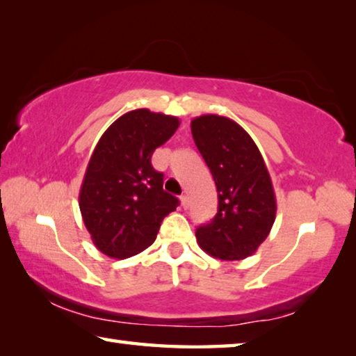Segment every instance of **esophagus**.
Segmentation results:
<instances>
[{
    "label": "esophagus",
    "mask_w": 356,
    "mask_h": 356,
    "mask_svg": "<svg viewBox=\"0 0 356 356\" xmlns=\"http://www.w3.org/2000/svg\"><path fill=\"white\" fill-rule=\"evenodd\" d=\"M180 202H182V207H184V209L188 207V196H186V195L180 196Z\"/></svg>",
    "instance_id": "obj_1"
}]
</instances>
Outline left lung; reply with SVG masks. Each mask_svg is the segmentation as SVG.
I'll use <instances>...</instances> for the list:
<instances>
[{
	"label": "left lung",
	"instance_id": "obj_1",
	"mask_svg": "<svg viewBox=\"0 0 356 356\" xmlns=\"http://www.w3.org/2000/svg\"><path fill=\"white\" fill-rule=\"evenodd\" d=\"M191 134L218 193V212L196 229L197 245L221 261L248 257L268 237L276 216L272 179L262 155L237 122L218 114L193 119Z\"/></svg>",
	"mask_w": 356,
	"mask_h": 356
}]
</instances>
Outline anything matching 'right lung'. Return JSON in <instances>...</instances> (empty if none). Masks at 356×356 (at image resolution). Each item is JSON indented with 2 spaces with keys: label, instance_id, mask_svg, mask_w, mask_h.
Wrapping results in <instances>:
<instances>
[{
  "label": "right lung",
  "instance_id": "1",
  "mask_svg": "<svg viewBox=\"0 0 356 356\" xmlns=\"http://www.w3.org/2000/svg\"><path fill=\"white\" fill-rule=\"evenodd\" d=\"M179 119L146 108L114 120L95 146L80 190V210L97 250L114 259L154 243L179 200L163 190V172L150 163L156 147L176 134Z\"/></svg>",
  "mask_w": 356,
  "mask_h": 356
}]
</instances>
